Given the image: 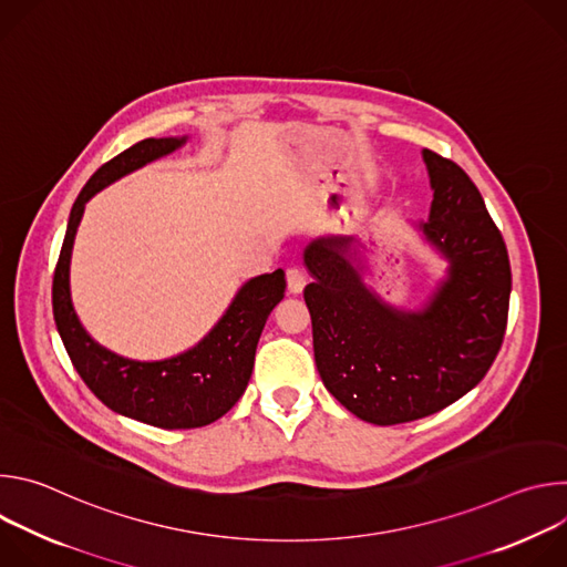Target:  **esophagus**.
Instances as JSON below:
<instances>
[{"label": "esophagus", "mask_w": 567, "mask_h": 567, "mask_svg": "<svg viewBox=\"0 0 567 567\" xmlns=\"http://www.w3.org/2000/svg\"><path fill=\"white\" fill-rule=\"evenodd\" d=\"M305 282H307V278H305L302 269H298V267L287 269V289H289V293H293V296L302 293Z\"/></svg>", "instance_id": "obj_1"}]
</instances>
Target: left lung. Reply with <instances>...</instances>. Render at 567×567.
Segmentation results:
<instances>
[{
	"instance_id": "obj_1",
	"label": "left lung",
	"mask_w": 567,
	"mask_h": 567,
	"mask_svg": "<svg viewBox=\"0 0 567 567\" xmlns=\"http://www.w3.org/2000/svg\"><path fill=\"white\" fill-rule=\"evenodd\" d=\"M433 202L415 221L446 260L422 307L385 302L354 237H316L302 251L313 357L326 388L359 420L392 426L433 415L475 388L505 337L512 269L501 230L468 175L422 150Z\"/></svg>"
}]
</instances>
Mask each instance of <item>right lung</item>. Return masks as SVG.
Listing matches in <instances>:
<instances>
[{
	"label": "right lung",
	"instance_id": "add662e5",
	"mask_svg": "<svg viewBox=\"0 0 567 567\" xmlns=\"http://www.w3.org/2000/svg\"><path fill=\"white\" fill-rule=\"evenodd\" d=\"M186 143L188 136L143 138L101 166L73 202L53 276L55 328L75 372L110 411L166 431L206 426L235 406L249 385L265 322L287 287L282 269L247 280L210 332L168 359H127L90 337L71 300V254L85 206L110 184Z\"/></svg>",
	"mask_w": 567,
	"mask_h": 567
}]
</instances>
